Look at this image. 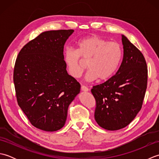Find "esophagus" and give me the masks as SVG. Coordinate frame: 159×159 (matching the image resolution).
<instances>
[{
  "label": "esophagus",
  "instance_id": "esophagus-1",
  "mask_svg": "<svg viewBox=\"0 0 159 159\" xmlns=\"http://www.w3.org/2000/svg\"><path fill=\"white\" fill-rule=\"evenodd\" d=\"M81 90L83 91V92H89V89L87 88V87L84 86V85H82L81 86Z\"/></svg>",
  "mask_w": 159,
  "mask_h": 159
}]
</instances>
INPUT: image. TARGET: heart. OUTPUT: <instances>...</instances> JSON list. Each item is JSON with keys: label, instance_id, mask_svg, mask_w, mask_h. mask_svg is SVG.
<instances>
[{"label": "heart", "instance_id": "obj_1", "mask_svg": "<svg viewBox=\"0 0 159 159\" xmlns=\"http://www.w3.org/2000/svg\"><path fill=\"white\" fill-rule=\"evenodd\" d=\"M76 50L67 48L63 55V61L67 72L77 79L86 69L87 62L89 70L85 79L92 82L98 79L104 81L112 77L122 59V49L119 43L98 36L83 38L76 43Z\"/></svg>", "mask_w": 159, "mask_h": 159}]
</instances>
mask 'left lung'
Segmentation results:
<instances>
[{"mask_svg":"<svg viewBox=\"0 0 159 159\" xmlns=\"http://www.w3.org/2000/svg\"><path fill=\"white\" fill-rule=\"evenodd\" d=\"M124 55L117 72L91 90L96 101L95 120L108 130L128 126L142 107L147 88L148 69L143 54L121 35Z\"/></svg>","mask_w":159,"mask_h":159,"instance_id":"obj_1","label":"left lung"}]
</instances>
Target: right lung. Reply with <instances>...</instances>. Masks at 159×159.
<instances>
[{
	"instance_id": "right-lung-1",
	"label": "right lung",
	"mask_w": 159,
	"mask_h": 159,
	"mask_svg": "<svg viewBox=\"0 0 159 159\" xmlns=\"http://www.w3.org/2000/svg\"><path fill=\"white\" fill-rule=\"evenodd\" d=\"M74 30L42 33L23 47L17 57L14 82L19 107L33 126L53 132L63 128L70 103L80 85L70 76L63 48Z\"/></svg>"
}]
</instances>
